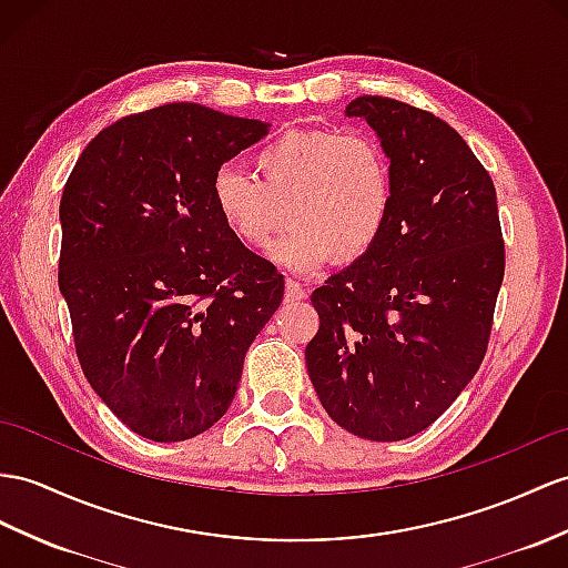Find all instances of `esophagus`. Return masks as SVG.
Masks as SVG:
<instances>
[{
	"instance_id": "1",
	"label": "esophagus",
	"mask_w": 568,
	"mask_h": 568,
	"mask_svg": "<svg viewBox=\"0 0 568 568\" xmlns=\"http://www.w3.org/2000/svg\"><path fill=\"white\" fill-rule=\"evenodd\" d=\"M286 301H301V298H306L308 296V292L306 288H303L298 282H294V280H286Z\"/></svg>"
}]
</instances>
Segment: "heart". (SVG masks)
I'll return each instance as SVG.
<instances>
[{"label":"heart","instance_id":"b5f03b06","mask_svg":"<svg viewBox=\"0 0 568 568\" xmlns=\"http://www.w3.org/2000/svg\"><path fill=\"white\" fill-rule=\"evenodd\" d=\"M255 175L219 165L212 202L219 219L243 245L272 247L288 270L306 272L325 260L366 255L388 226L395 185L390 159L366 134L288 130L253 154Z\"/></svg>","mask_w":568,"mask_h":568}]
</instances>
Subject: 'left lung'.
<instances>
[{
  "label": "left lung",
  "mask_w": 568,
  "mask_h": 568,
  "mask_svg": "<svg viewBox=\"0 0 568 568\" xmlns=\"http://www.w3.org/2000/svg\"><path fill=\"white\" fill-rule=\"evenodd\" d=\"M344 113L378 134L395 200L376 245L313 292L306 366L342 428L403 440L453 405L487 354L506 265L499 206L448 122L383 95Z\"/></svg>",
  "instance_id": "obj_1"
}]
</instances>
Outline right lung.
I'll return each instance as SVG.
<instances>
[{"label": "right lung", "mask_w": 568, "mask_h": 568, "mask_svg": "<svg viewBox=\"0 0 568 568\" xmlns=\"http://www.w3.org/2000/svg\"><path fill=\"white\" fill-rule=\"evenodd\" d=\"M270 122L169 103L89 142L62 202L60 292L81 371L115 417L159 444L214 426L284 276L219 219L212 178Z\"/></svg>", "instance_id": "right-lung-1"}]
</instances>
